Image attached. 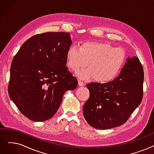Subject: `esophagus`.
<instances>
[{"label": "esophagus", "mask_w": 154, "mask_h": 154, "mask_svg": "<svg viewBox=\"0 0 154 154\" xmlns=\"http://www.w3.org/2000/svg\"><path fill=\"white\" fill-rule=\"evenodd\" d=\"M85 85L84 82H83L81 81H79V86H83V85Z\"/></svg>", "instance_id": "esophagus-1"}]
</instances>
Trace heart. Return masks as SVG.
<instances>
[{"label":"heart","instance_id":"heart-1","mask_svg":"<svg viewBox=\"0 0 154 154\" xmlns=\"http://www.w3.org/2000/svg\"><path fill=\"white\" fill-rule=\"evenodd\" d=\"M126 55L120 48L99 42H89L81 46L72 45L66 52V65L76 71L88 65L89 69L79 70L77 76L83 80L94 79L100 83L111 81L119 73L125 63Z\"/></svg>","mask_w":154,"mask_h":154}]
</instances>
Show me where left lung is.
Masks as SVG:
<instances>
[{
  "label": "left lung",
  "mask_w": 154,
  "mask_h": 154,
  "mask_svg": "<svg viewBox=\"0 0 154 154\" xmlns=\"http://www.w3.org/2000/svg\"><path fill=\"white\" fill-rule=\"evenodd\" d=\"M143 69L137 57L128 58L119 75L106 84L91 82L89 98L83 107L84 116L97 129H110L126 122L141 103Z\"/></svg>",
  "instance_id": "8db88e82"
}]
</instances>
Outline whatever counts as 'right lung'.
Masks as SVG:
<instances>
[{"label": "right lung", "instance_id": "1", "mask_svg": "<svg viewBox=\"0 0 154 154\" xmlns=\"http://www.w3.org/2000/svg\"><path fill=\"white\" fill-rule=\"evenodd\" d=\"M72 43L68 32L41 33L26 40L13 58L9 95L30 120L44 122L53 117L64 93L77 88V79L66 66Z\"/></svg>", "mask_w": 154, "mask_h": 154}]
</instances>
